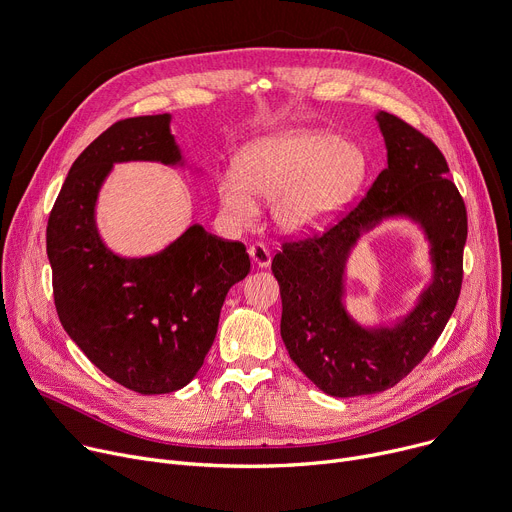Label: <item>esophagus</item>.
<instances>
[{
  "instance_id": "34e87169",
  "label": "esophagus",
  "mask_w": 512,
  "mask_h": 512,
  "mask_svg": "<svg viewBox=\"0 0 512 512\" xmlns=\"http://www.w3.org/2000/svg\"><path fill=\"white\" fill-rule=\"evenodd\" d=\"M249 257H251V261H253L257 267H269V263H271V253H269V249H267L265 245H261V243H255V245L249 247Z\"/></svg>"
}]
</instances>
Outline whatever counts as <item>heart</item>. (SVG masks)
I'll return each instance as SVG.
<instances>
[{"label":"heart","instance_id":"1","mask_svg":"<svg viewBox=\"0 0 512 512\" xmlns=\"http://www.w3.org/2000/svg\"><path fill=\"white\" fill-rule=\"evenodd\" d=\"M369 177V157L335 132L290 128L265 134L243 147L237 171L218 179L222 214L239 228L249 226L259 204L273 200L277 228L308 237L331 226L357 198Z\"/></svg>","mask_w":512,"mask_h":512}]
</instances>
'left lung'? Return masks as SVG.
Returning a JSON list of instances; mask_svg holds the SVG:
<instances>
[{
    "instance_id": "1",
    "label": "left lung",
    "mask_w": 512,
    "mask_h": 512,
    "mask_svg": "<svg viewBox=\"0 0 512 512\" xmlns=\"http://www.w3.org/2000/svg\"><path fill=\"white\" fill-rule=\"evenodd\" d=\"M388 165L367 196L322 237L286 243L271 261L282 294V339L324 394L351 398L396 386L431 351L457 304L468 214L441 151L388 112L376 114ZM408 219L430 245L432 280L390 325L365 328L344 306L346 263L367 231Z\"/></svg>"
}]
</instances>
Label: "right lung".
<instances>
[{
  "label": "right lung",
  "instance_id": "1",
  "mask_svg": "<svg viewBox=\"0 0 512 512\" xmlns=\"http://www.w3.org/2000/svg\"><path fill=\"white\" fill-rule=\"evenodd\" d=\"M130 161L185 167L171 114L120 120L75 159L49 216L46 255L59 320L87 359L128 390L169 394L196 378L224 298L251 261L243 243L200 224L155 255L108 249L96 204L114 165Z\"/></svg>",
  "mask_w": 512,
  "mask_h": 512
}]
</instances>
